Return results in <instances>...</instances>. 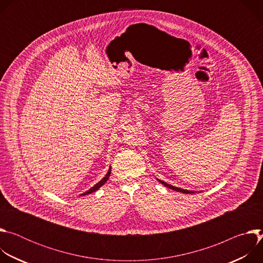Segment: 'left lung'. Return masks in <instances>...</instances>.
I'll return each mask as SVG.
<instances>
[{
    "label": "left lung",
    "mask_w": 263,
    "mask_h": 263,
    "mask_svg": "<svg viewBox=\"0 0 263 263\" xmlns=\"http://www.w3.org/2000/svg\"><path fill=\"white\" fill-rule=\"evenodd\" d=\"M157 179V178H156ZM157 181L158 182H160L162 185H164L165 187H167V189H171V190H173V191H175V192H180V193H182V194H196V193H198V192H196V191H187V190H183V189H180V187H176V186H173V185H171V184H167L166 182H164V181H161V180H159V179H157Z\"/></svg>",
    "instance_id": "obj_1"
}]
</instances>
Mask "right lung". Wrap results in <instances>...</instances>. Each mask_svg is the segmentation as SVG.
<instances>
[{
	"instance_id": "right-lung-1",
	"label": "right lung",
	"mask_w": 263,
	"mask_h": 263,
	"mask_svg": "<svg viewBox=\"0 0 263 263\" xmlns=\"http://www.w3.org/2000/svg\"><path fill=\"white\" fill-rule=\"evenodd\" d=\"M110 174H111V167H109V170H108V172H107V174L105 175V177L100 181V182H98L97 184H95V186H92L91 189H89L87 192H85V193H83V194H81L80 196H86V195H89V194H92V193H95V192H97L100 187H102L107 181H108V179H109V177H110Z\"/></svg>"
}]
</instances>
